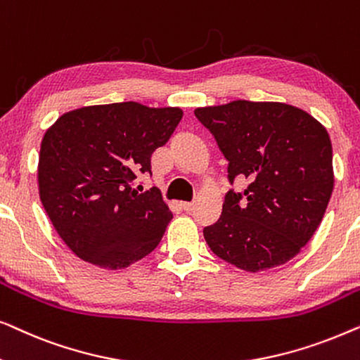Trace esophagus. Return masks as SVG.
I'll list each match as a JSON object with an SVG mask.
<instances>
[{
  "instance_id": "obj_1",
  "label": "esophagus",
  "mask_w": 360,
  "mask_h": 360,
  "mask_svg": "<svg viewBox=\"0 0 360 360\" xmlns=\"http://www.w3.org/2000/svg\"><path fill=\"white\" fill-rule=\"evenodd\" d=\"M181 206H184L185 211H191L195 208V203L193 201H185V203H181Z\"/></svg>"
}]
</instances>
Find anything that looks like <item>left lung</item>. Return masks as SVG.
Instances as JSON below:
<instances>
[{"mask_svg":"<svg viewBox=\"0 0 360 360\" xmlns=\"http://www.w3.org/2000/svg\"><path fill=\"white\" fill-rule=\"evenodd\" d=\"M195 116L229 162L231 184L236 176L249 181L243 195H226L218 223L203 231L206 244L252 274L288 262L311 239L333 193L326 127L278 101L236 100L196 108Z\"/></svg>","mask_w":360,"mask_h":360,"instance_id":"left-lung-1","label":"left lung"}]
</instances>
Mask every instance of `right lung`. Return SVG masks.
Listing matches in <instances>:
<instances>
[{
	"instance_id": "right-lung-1",
	"label": "right lung",
	"mask_w": 360,
	"mask_h": 360,
	"mask_svg": "<svg viewBox=\"0 0 360 360\" xmlns=\"http://www.w3.org/2000/svg\"><path fill=\"white\" fill-rule=\"evenodd\" d=\"M184 111L136 101L93 105L58 117L41 142L37 185L57 234L77 257L126 269L159 245L172 219L160 191L139 193L137 175L169 141Z\"/></svg>"
}]
</instances>
